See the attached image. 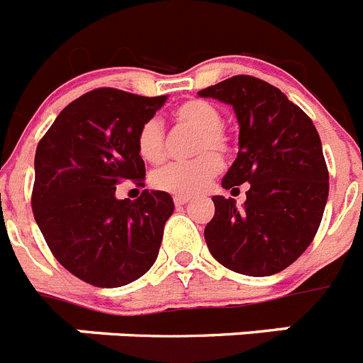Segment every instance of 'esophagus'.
<instances>
[{
	"label": "esophagus",
	"instance_id": "esophagus-1",
	"mask_svg": "<svg viewBox=\"0 0 363 363\" xmlns=\"http://www.w3.org/2000/svg\"><path fill=\"white\" fill-rule=\"evenodd\" d=\"M191 202V198L189 196H174V203L176 206H185V203Z\"/></svg>",
	"mask_w": 363,
	"mask_h": 363
}]
</instances>
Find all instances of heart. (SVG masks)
Instances as JSON below:
<instances>
[{
	"mask_svg": "<svg viewBox=\"0 0 363 363\" xmlns=\"http://www.w3.org/2000/svg\"><path fill=\"white\" fill-rule=\"evenodd\" d=\"M178 125L196 132V143L193 154L200 156L187 163H172L156 170L150 176V184L160 191L178 196H191L200 193L220 170V157L228 152V138L222 130V113L211 102L193 99L179 104L174 110ZM139 156L148 163H161L165 160V134L157 119L145 121L138 132ZM216 154L213 155L212 152Z\"/></svg>",
	"mask_w": 363,
	"mask_h": 363,
	"instance_id": "obj_1",
	"label": "heart"
}]
</instances>
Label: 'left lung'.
Here are the masks:
<instances>
[{"label":"left lung","mask_w":363,"mask_h":363,"mask_svg":"<svg viewBox=\"0 0 363 363\" xmlns=\"http://www.w3.org/2000/svg\"><path fill=\"white\" fill-rule=\"evenodd\" d=\"M198 95L229 104L237 117L238 154L222 187L250 184L238 209L233 198L213 196L207 247L237 274H279L312 242L329 198L318 130L281 89L255 77H231Z\"/></svg>","instance_id":"1"}]
</instances>
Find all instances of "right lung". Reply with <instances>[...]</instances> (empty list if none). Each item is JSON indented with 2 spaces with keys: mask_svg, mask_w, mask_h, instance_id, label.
<instances>
[{
  "mask_svg": "<svg viewBox=\"0 0 363 363\" xmlns=\"http://www.w3.org/2000/svg\"><path fill=\"white\" fill-rule=\"evenodd\" d=\"M165 101L93 89L58 113L36 148L34 220L57 261L93 286H125L157 259L172 196L145 189L135 202L119 200L116 185H145L138 132Z\"/></svg>",
  "mask_w": 363,
  "mask_h": 363,
  "instance_id": "right-lung-1",
  "label": "right lung"
}]
</instances>
